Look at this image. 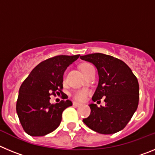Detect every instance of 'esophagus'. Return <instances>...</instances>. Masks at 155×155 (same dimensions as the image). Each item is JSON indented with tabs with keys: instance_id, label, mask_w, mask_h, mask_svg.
Segmentation results:
<instances>
[{
	"instance_id": "1",
	"label": "esophagus",
	"mask_w": 155,
	"mask_h": 155,
	"mask_svg": "<svg viewBox=\"0 0 155 155\" xmlns=\"http://www.w3.org/2000/svg\"><path fill=\"white\" fill-rule=\"evenodd\" d=\"M73 105L74 106H75V107H78V106L81 105V104L77 102H73Z\"/></svg>"
}]
</instances>
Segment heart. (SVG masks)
<instances>
[{"instance_id":"1","label":"heart","mask_w":155,"mask_h":155,"mask_svg":"<svg viewBox=\"0 0 155 155\" xmlns=\"http://www.w3.org/2000/svg\"><path fill=\"white\" fill-rule=\"evenodd\" d=\"M92 67V65L90 64H82L81 67V69L82 72L84 73L86 70H87L89 68ZM89 91L87 89H80V90H77L74 92L73 93V97L74 99L78 100V101H83L86 98L87 95L88 94Z\"/></svg>"}]
</instances>
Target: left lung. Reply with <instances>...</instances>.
Returning <instances> with one entry per match:
<instances>
[{
  "label": "left lung",
  "mask_w": 155,
  "mask_h": 155,
  "mask_svg": "<svg viewBox=\"0 0 155 155\" xmlns=\"http://www.w3.org/2000/svg\"><path fill=\"white\" fill-rule=\"evenodd\" d=\"M80 58L92 63L98 70L99 80L93 102L105 98V106L100 107L90 104V116L83 122L99 134H113L122 130L137 109V78L124 61L112 56L97 53Z\"/></svg>",
  "instance_id": "obj_1"
}]
</instances>
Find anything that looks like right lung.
<instances>
[{"label":"right lung","mask_w":155,"mask_h":155,"mask_svg":"<svg viewBox=\"0 0 155 155\" xmlns=\"http://www.w3.org/2000/svg\"><path fill=\"white\" fill-rule=\"evenodd\" d=\"M80 55H60L42 61L31 71L19 88L16 111L26 134L45 136L61 124L63 111L72 105L70 100L51 104L50 95L62 92L63 76Z\"/></svg>","instance_id":"add662e5"}]
</instances>
